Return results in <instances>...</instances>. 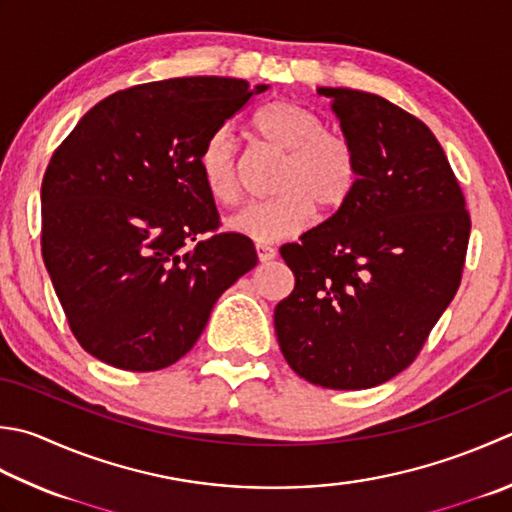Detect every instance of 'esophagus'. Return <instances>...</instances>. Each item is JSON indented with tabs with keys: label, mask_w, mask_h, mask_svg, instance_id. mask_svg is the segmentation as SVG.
I'll use <instances>...</instances> for the list:
<instances>
[{
	"label": "esophagus",
	"mask_w": 512,
	"mask_h": 512,
	"mask_svg": "<svg viewBox=\"0 0 512 512\" xmlns=\"http://www.w3.org/2000/svg\"><path fill=\"white\" fill-rule=\"evenodd\" d=\"M255 250H257L259 262H270V259L277 257V250H275L273 246H270V244H264V242L255 244Z\"/></svg>",
	"instance_id": "esophagus-1"
}]
</instances>
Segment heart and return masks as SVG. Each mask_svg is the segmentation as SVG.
I'll list each match as a JSON object with an SVG mask.
<instances>
[{"instance_id": "obj_1", "label": "heart", "mask_w": 512, "mask_h": 512, "mask_svg": "<svg viewBox=\"0 0 512 512\" xmlns=\"http://www.w3.org/2000/svg\"><path fill=\"white\" fill-rule=\"evenodd\" d=\"M250 128L259 144L286 153L275 182L279 195L237 210L228 217V230L255 242H273L306 228L315 208L335 213L353 195L359 175L355 150L344 137L324 130V122L310 108L273 99L257 110ZM197 166L217 204L237 202L239 168L228 130H215L206 139Z\"/></svg>"}]
</instances>
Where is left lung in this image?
I'll return each instance as SVG.
<instances>
[{
	"label": "left lung",
	"mask_w": 512,
	"mask_h": 512,
	"mask_svg": "<svg viewBox=\"0 0 512 512\" xmlns=\"http://www.w3.org/2000/svg\"><path fill=\"white\" fill-rule=\"evenodd\" d=\"M357 155L348 202L279 248L295 288L275 308L288 366L362 390L413 364L462 282L470 217L437 137L388 99L319 86Z\"/></svg>",
	"instance_id": "1"
}]
</instances>
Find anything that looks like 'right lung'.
<instances>
[{
    "instance_id": "obj_1",
    "label": "right lung",
    "mask_w": 512,
    "mask_h": 512,
    "mask_svg": "<svg viewBox=\"0 0 512 512\" xmlns=\"http://www.w3.org/2000/svg\"><path fill=\"white\" fill-rule=\"evenodd\" d=\"M268 84L175 77L119 90L79 119L42 182V255L70 330L108 366L148 373L202 335L255 246L217 233L206 139Z\"/></svg>"
}]
</instances>
